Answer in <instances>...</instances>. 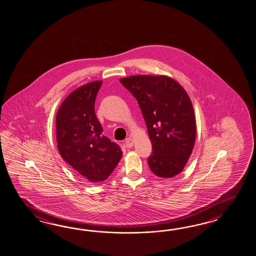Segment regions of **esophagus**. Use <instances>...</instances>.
Here are the masks:
<instances>
[{
    "instance_id": "esophagus-1",
    "label": "esophagus",
    "mask_w": 256,
    "mask_h": 256,
    "mask_svg": "<svg viewBox=\"0 0 256 256\" xmlns=\"http://www.w3.org/2000/svg\"><path fill=\"white\" fill-rule=\"evenodd\" d=\"M126 145V147L128 148H131L132 146H133V144H134V142H133V138H128L126 140L125 142Z\"/></svg>"
}]
</instances>
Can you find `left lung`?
<instances>
[{
  "label": "left lung",
  "instance_id": "1",
  "mask_svg": "<svg viewBox=\"0 0 256 256\" xmlns=\"http://www.w3.org/2000/svg\"><path fill=\"white\" fill-rule=\"evenodd\" d=\"M137 99L148 128L152 172L170 178L181 173L194 150L196 120L184 88L168 76L136 75L119 80Z\"/></svg>",
  "mask_w": 256,
  "mask_h": 256
}]
</instances>
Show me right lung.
Segmentation results:
<instances>
[{"label":"right lung","mask_w":256,"mask_h":256,"mask_svg":"<svg viewBox=\"0 0 256 256\" xmlns=\"http://www.w3.org/2000/svg\"><path fill=\"white\" fill-rule=\"evenodd\" d=\"M102 80L78 88L64 100L56 114L60 156L90 182L106 180L122 157L118 145L102 134L94 104Z\"/></svg>","instance_id":"right-lung-1"}]
</instances>
